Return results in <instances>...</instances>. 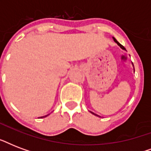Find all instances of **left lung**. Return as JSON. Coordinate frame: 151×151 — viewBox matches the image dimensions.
Wrapping results in <instances>:
<instances>
[{
  "label": "left lung",
  "mask_w": 151,
  "mask_h": 151,
  "mask_svg": "<svg viewBox=\"0 0 151 151\" xmlns=\"http://www.w3.org/2000/svg\"><path fill=\"white\" fill-rule=\"evenodd\" d=\"M113 39H114V41H115V42H116V43H117V45L119 46L120 48H122V49H123V50H125V48H124V46H122V45H121V44H120V43H119V42H118V41H117V40H116V39H115V38H114V37H113ZM132 66H133V63H132ZM133 67H134V66H133ZM134 71H135V69H134ZM90 112L92 113V114H94V115H96V116H98V117H100V116H99V115H97V114H95V113L92 112V111H90Z\"/></svg>",
  "instance_id": "obj_1"
}]
</instances>
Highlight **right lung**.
Here are the masks:
<instances>
[{
  "label": "right lung",
  "mask_w": 151,
  "mask_h": 151,
  "mask_svg": "<svg viewBox=\"0 0 151 151\" xmlns=\"http://www.w3.org/2000/svg\"><path fill=\"white\" fill-rule=\"evenodd\" d=\"M48 115H45V116H43V117H39V118H42V117H47Z\"/></svg>",
  "instance_id": "right-lung-1"
}]
</instances>
